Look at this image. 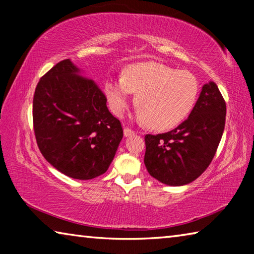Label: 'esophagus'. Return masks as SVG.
<instances>
[{
	"instance_id": "esophagus-1",
	"label": "esophagus",
	"mask_w": 254,
	"mask_h": 254,
	"mask_svg": "<svg viewBox=\"0 0 254 254\" xmlns=\"http://www.w3.org/2000/svg\"><path fill=\"white\" fill-rule=\"evenodd\" d=\"M123 132H124V136H127V137L134 134V131L131 130V128H128V127H124Z\"/></svg>"
}]
</instances>
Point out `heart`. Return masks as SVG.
Here are the masks:
<instances>
[{"instance_id": "1", "label": "heart", "mask_w": 254, "mask_h": 254, "mask_svg": "<svg viewBox=\"0 0 254 254\" xmlns=\"http://www.w3.org/2000/svg\"><path fill=\"white\" fill-rule=\"evenodd\" d=\"M135 94L136 120L156 130H169L186 120L196 104L199 85L187 70L148 62L127 67L121 78L107 79L104 94L112 113L121 117Z\"/></svg>"}]
</instances>
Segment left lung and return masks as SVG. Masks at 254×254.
Wrapping results in <instances>:
<instances>
[{
	"label": "left lung",
	"mask_w": 254,
	"mask_h": 254,
	"mask_svg": "<svg viewBox=\"0 0 254 254\" xmlns=\"http://www.w3.org/2000/svg\"><path fill=\"white\" fill-rule=\"evenodd\" d=\"M226 104L214 81L201 87L198 100L182 124L167 133L147 134L144 165L169 186L194 182L212 162L225 127Z\"/></svg>",
	"instance_id": "left-lung-1"
}]
</instances>
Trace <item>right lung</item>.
<instances>
[{
  "label": "right lung",
  "instance_id": "1",
  "mask_svg": "<svg viewBox=\"0 0 254 254\" xmlns=\"http://www.w3.org/2000/svg\"><path fill=\"white\" fill-rule=\"evenodd\" d=\"M65 59L40 78L33 96L37 143L54 168L88 180L106 173L123 137L121 122L111 114L94 80Z\"/></svg>",
  "mask_w": 254,
  "mask_h": 254
}]
</instances>
